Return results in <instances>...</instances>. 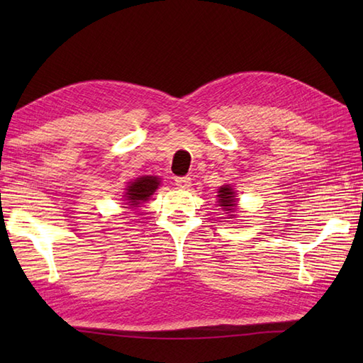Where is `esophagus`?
<instances>
[{
	"label": "esophagus",
	"instance_id": "obj_1",
	"mask_svg": "<svg viewBox=\"0 0 363 363\" xmlns=\"http://www.w3.org/2000/svg\"><path fill=\"white\" fill-rule=\"evenodd\" d=\"M176 186L179 189H189L191 186V179L189 176H181V177H176L174 179Z\"/></svg>",
	"mask_w": 363,
	"mask_h": 363
}]
</instances>
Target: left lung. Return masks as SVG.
<instances>
[{
	"label": "left lung",
	"mask_w": 363,
	"mask_h": 363,
	"mask_svg": "<svg viewBox=\"0 0 363 363\" xmlns=\"http://www.w3.org/2000/svg\"><path fill=\"white\" fill-rule=\"evenodd\" d=\"M218 204L226 213H233L237 209V198L235 190L230 186H221L218 189ZM229 218H234V215H229Z\"/></svg>",
	"instance_id": "left-lung-1"
}]
</instances>
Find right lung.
<instances>
[{"instance_id": "obj_1", "label": "right lung", "mask_w": 363, "mask_h": 363, "mask_svg": "<svg viewBox=\"0 0 363 363\" xmlns=\"http://www.w3.org/2000/svg\"><path fill=\"white\" fill-rule=\"evenodd\" d=\"M159 177L157 176H142L137 177L135 181L129 182L126 187V194L125 199L126 204L133 209V207H138L146 199H150V196L157 190L159 187Z\"/></svg>"}]
</instances>
